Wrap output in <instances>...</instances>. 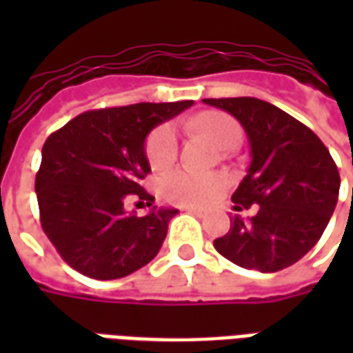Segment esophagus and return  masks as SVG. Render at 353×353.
Returning a JSON list of instances; mask_svg holds the SVG:
<instances>
[{"label": "esophagus", "mask_w": 353, "mask_h": 353, "mask_svg": "<svg viewBox=\"0 0 353 353\" xmlns=\"http://www.w3.org/2000/svg\"><path fill=\"white\" fill-rule=\"evenodd\" d=\"M185 212H187V214H192L194 217H206V212L196 210V208H185Z\"/></svg>", "instance_id": "34e87169"}]
</instances>
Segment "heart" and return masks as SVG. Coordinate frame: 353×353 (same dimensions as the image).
<instances>
[{"label":"heart","mask_w":353,"mask_h":353,"mask_svg":"<svg viewBox=\"0 0 353 353\" xmlns=\"http://www.w3.org/2000/svg\"><path fill=\"white\" fill-rule=\"evenodd\" d=\"M192 123L199 130L214 139L215 145L223 151L236 149L244 138L240 123L234 117L223 111H206L196 117ZM145 154L147 162L153 170L168 168L177 159L176 128L172 124L157 126L147 138ZM223 189H225V177L219 174H202L185 168L168 172L161 181L162 196L179 206H208L221 194Z\"/></svg>","instance_id":"obj_1"}]
</instances>
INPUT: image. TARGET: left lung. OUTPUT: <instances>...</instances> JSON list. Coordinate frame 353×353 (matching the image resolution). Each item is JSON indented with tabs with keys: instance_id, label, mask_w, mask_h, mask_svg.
Returning a JSON list of instances; mask_svg holds the SVG:
<instances>
[{
	"instance_id": "1",
	"label": "left lung",
	"mask_w": 353,
	"mask_h": 353,
	"mask_svg": "<svg viewBox=\"0 0 353 353\" xmlns=\"http://www.w3.org/2000/svg\"><path fill=\"white\" fill-rule=\"evenodd\" d=\"M244 126L252 164L232 202L238 212L255 208L244 221L214 240L225 259L242 268L278 272L295 265L323 234L339 200L341 176L323 141L295 117L257 98H208Z\"/></svg>"
}]
</instances>
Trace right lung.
<instances>
[{
    "label": "right lung",
    "mask_w": 353,
    "mask_h": 353,
    "mask_svg": "<svg viewBox=\"0 0 353 353\" xmlns=\"http://www.w3.org/2000/svg\"><path fill=\"white\" fill-rule=\"evenodd\" d=\"M192 100L132 103L85 111L52 132L35 176L39 219L60 257L94 280H117L145 266L161 250L172 208L126 214L136 194L153 205L141 179L151 172L145 138Z\"/></svg>",
    "instance_id": "obj_1"
}]
</instances>
